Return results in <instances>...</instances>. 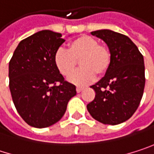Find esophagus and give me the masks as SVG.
<instances>
[{"label":"esophagus","instance_id":"1","mask_svg":"<svg viewBox=\"0 0 154 154\" xmlns=\"http://www.w3.org/2000/svg\"><path fill=\"white\" fill-rule=\"evenodd\" d=\"M76 91H77V93H80V92L83 91V88H81V87H77Z\"/></svg>","mask_w":154,"mask_h":154}]
</instances>
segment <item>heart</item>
Segmentation results:
<instances>
[{
    "mask_svg": "<svg viewBox=\"0 0 154 154\" xmlns=\"http://www.w3.org/2000/svg\"><path fill=\"white\" fill-rule=\"evenodd\" d=\"M68 48V51L61 48L56 51L54 63L62 76L69 77L79 61L80 69L69 77L72 84L86 85L95 79V76L103 77L109 71L112 60L111 52L94 37L82 35L72 40Z\"/></svg>",
    "mask_w": 154,
    "mask_h": 154,
    "instance_id": "obj_1",
    "label": "heart"
}]
</instances>
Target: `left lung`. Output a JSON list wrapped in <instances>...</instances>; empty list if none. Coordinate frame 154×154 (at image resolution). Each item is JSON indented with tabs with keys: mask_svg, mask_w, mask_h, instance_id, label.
<instances>
[{
	"mask_svg": "<svg viewBox=\"0 0 154 154\" xmlns=\"http://www.w3.org/2000/svg\"><path fill=\"white\" fill-rule=\"evenodd\" d=\"M92 35L107 44L112 60L105 76L90 86L95 97L87 110L101 123L118 125L130 119L140 104L145 84L143 57L125 35L107 29Z\"/></svg>",
	"mask_w": 154,
	"mask_h": 154,
	"instance_id": "obj_1",
	"label": "left lung"
}]
</instances>
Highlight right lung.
I'll return each instance as SVG.
<instances>
[{
  "label": "right lung",
  "instance_id": "right-lung-1",
  "mask_svg": "<svg viewBox=\"0 0 154 154\" xmlns=\"http://www.w3.org/2000/svg\"><path fill=\"white\" fill-rule=\"evenodd\" d=\"M61 34L39 31L22 40L10 60V90L16 109L29 126L50 127L64 115L76 86L66 81L54 63L65 40Z\"/></svg>",
  "mask_w": 154,
  "mask_h": 154
}]
</instances>
